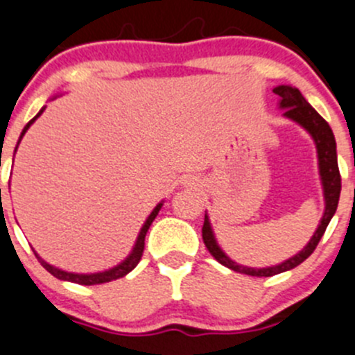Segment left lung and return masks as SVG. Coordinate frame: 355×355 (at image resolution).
<instances>
[{
  "label": "left lung",
  "mask_w": 355,
  "mask_h": 355,
  "mask_svg": "<svg viewBox=\"0 0 355 355\" xmlns=\"http://www.w3.org/2000/svg\"><path fill=\"white\" fill-rule=\"evenodd\" d=\"M276 94L279 96V108H283V115L288 119H292L293 122L300 124L309 135L312 136L315 143V150H318V166H319V176H321V184H322V195H324V214L321 217V223H319L318 230L312 234L311 241L298 252L293 257L286 259L285 262L278 266H272V268H247V266H240L234 261H231L226 254L223 252V248L217 245L216 236H214L212 226H210L209 216L205 214V220H203L202 227V238L203 243H205L207 250L210 252L214 259H216L219 264L226 266V268L233 269V271L241 272V275L248 276H275L279 272L290 271V269L297 268L298 264L305 261L312 252L318 247L319 240L324 234L326 227H328L329 220L335 216L336 207H338L340 200V191H342V178H340L338 171V160H336V141L335 136H333L331 128H329L328 122L307 103L304 96H302L300 91L297 87L292 86H278L275 87Z\"/></svg>",
  "instance_id": "obj_1"
}]
</instances>
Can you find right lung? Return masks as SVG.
<instances>
[{
	"instance_id": "obj_1",
	"label": "right lung",
	"mask_w": 355,
	"mask_h": 355,
	"mask_svg": "<svg viewBox=\"0 0 355 355\" xmlns=\"http://www.w3.org/2000/svg\"><path fill=\"white\" fill-rule=\"evenodd\" d=\"M43 110H44V108H41L40 114H37L36 117L31 119V121L27 122V125H26V128H24L22 135H20L19 143H20V139L24 138V135H26V132H27V129L31 128V124H33V122L36 121V119L40 117L41 114H43ZM19 143H17V146H19ZM15 152H17V148H15ZM162 205H164V203L160 202L159 205H157L155 209L152 210V214H150V216H148V219L145 220V224H143L141 231H139V234H138V240H136L135 248H132L131 254L128 255V259H125V261H122L119 266H115V268L108 269V271L93 272V275H76V272H67V271H62V269H58V268H53V266L48 264V262H44L43 259H41L40 255L36 254V252H34V254H36L37 261L41 262V266H43V268L46 269L48 272H51V275H53L55 278L63 279V282H72V283H77V285H87V286H89V285H100V283H108V282H114V279L124 278V276L128 275V272H131L132 269H135L136 266H138V262L141 261L143 250H145V236H146V233H148V227L152 226L153 219H155L157 214H159V210L162 209Z\"/></svg>"
}]
</instances>
